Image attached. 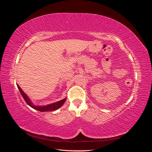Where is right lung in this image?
<instances>
[{
	"label": "right lung",
	"mask_w": 152,
	"mask_h": 152,
	"mask_svg": "<svg viewBox=\"0 0 152 152\" xmlns=\"http://www.w3.org/2000/svg\"><path fill=\"white\" fill-rule=\"evenodd\" d=\"M17 87L19 89V91L20 92L21 94L22 95L23 98H24L25 101L26 102V103H27V104H28L30 107L33 108L35 110H38V111H40V112H52V111H54V110H56L58 108H60L61 106L64 104V103H65L66 102V98H65V99H63L61 101H59V102H56V103H52V104H48V105H45V106H36L35 104H34L33 103H32V102H31V100L29 99V98L27 96V95L24 93L21 87L18 86V84H17Z\"/></svg>",
	"instance_id": "right-lung-1"
}]
</instances>
